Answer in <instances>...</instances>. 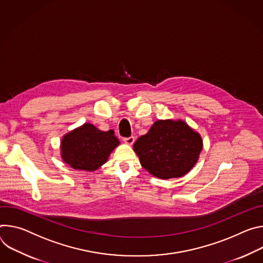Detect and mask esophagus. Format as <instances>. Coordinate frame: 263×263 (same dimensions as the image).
<instances>
[{"label": "esophagus", "mask_w": 263, "mask_h": 263, "mask_svg": "<svg viewBox=\"0 0 263 263\" xmlns=\"http://www.w3.org/2000/svg\"><path fill=\"white\" fill-rule=\"evenodd\" d=\"M123 141H124L127 145H133L134 142H135V137L132 136V137H129V138H124Z\"/></svg>", "instance_id": "34e87169"}]
</instances>
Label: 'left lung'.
Instances as JSON below:
<instances>
[{
  "label": "left lung",
  "mask_w": 263,
  "mask_h": 263,
  "mask_svg": "<svg viewBox=\"0 0 263 263\" xmlns=\"http://www.w3.org/2000/svg\"><path fill=\"white\" fill-rule=\"evenodd\" d=\"M202 149L200 135L183 120H158L134 144L142 167L154 177L181 178L196 164Z\"/></svg>",
  "instance_id": "obj_1"
}]
</instances>
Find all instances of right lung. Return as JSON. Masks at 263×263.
I'll use <instances>...</instances> for the list:
<instances>
[{
    "mask_svg": "<svg viewBox=\"0 0 263 263\" xmlns=\"http://www.w3.org/2000/svg\"><path fill=\"white\" fill-rule=\"evenodd\" d=\"M119 144L114 130L102 132L92 123H84L63 137L61 156L66 164L76 170L95 171L106 163Z\"/></svg>",
    "mask_w": 263,
    "mask_h": 263,
    "instance_id": "obj_1",
    "label": "right lung"
}]
</instances>
